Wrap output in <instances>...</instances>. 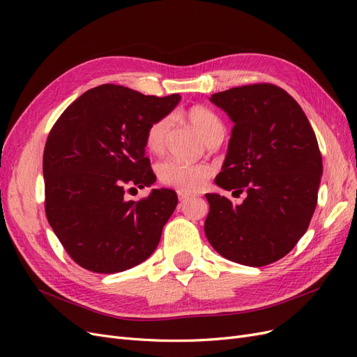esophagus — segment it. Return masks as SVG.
I'll list each match as a JSON object with an SVG mask.
<instances>
[{"label":"esophagus","mask_w":357,"mask_h":357,"mask_svg":"<svg viewBox=\"0 0 357 357\" xmlns=\"http://www.w3.org/2000/svg\"><path fill=\"white\" fill-rule=\"evenodd\" d=\"M192 198V195L190 193H185V192H178V199L180 201H188V199H190Z\"/></svg>","instance_id":"obj_1"}]
</instances>
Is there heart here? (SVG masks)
<instances>
[{
  "label": "heart",
  "instance_id": "heart-1",
  "mask_svg": "<svg viewBox=\"0 0 357 357\" xmlns=\"http://www.w3.org/2000/svg\"><path fill=\"white\" fill-rule=\"evenodd\" d=\"M183 117L197 129L205 143L214 135L225 132V126L219 116L207 107L193 105L185 112ZM168 134V117H160L150 125L146 131V147L149 152L160 153L165 149ZM156 174L162 185L189 193L199 190L205 185V181L211 174V168L202 164H188V162L178 159H167L158 165Z\"/></svg>",
  "mask_w": 357,
  "mask_h": 357
}]
</instances>
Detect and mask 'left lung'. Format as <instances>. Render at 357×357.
Returning <instances> with one entry per match:
<instances>
[{
	"label": "left lung",
	"instance_id": "8db88e82",
	"mask_svg": "<svg viewBox=\"0 0 357 357\" xmlns=\"http://www.w3.org/2000/svg\"><path fill=\"white\" fill-rule=\"evenodd\" d=\"M210 101L234 122L214 183L247 197L234 205L205 193V235L232 262L273 264L296 245L314 214L323 172L316 134L301 105L274 84L240 86L213 93Z\"/></svg>",
	"mask_w": 357,
	"mask_h": 357
}]
</instances>
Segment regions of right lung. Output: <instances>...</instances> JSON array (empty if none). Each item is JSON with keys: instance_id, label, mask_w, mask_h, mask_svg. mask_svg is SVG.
Returning <instances> with one entry per match:
<instances>
[{"instance_id": "obj_1", "label": "right lung", "mask_w": 357, "mask_h": 357, "mask_svg": "<svg viewBox=\"0 0 357 357\" xmlns=\"http://www.w3.org/2000/svg\"><path fill=\"white\" fill-rule=\"evenodd\" d=\"M178 101V93L158 98L101 84L79 96L53 125L43 155L46 215L82 268L114 274L155 252L177 193L152 189L147 198L128 201L125 192L156 181L146 158V131Z\"/></svg>"}]
</instances>
